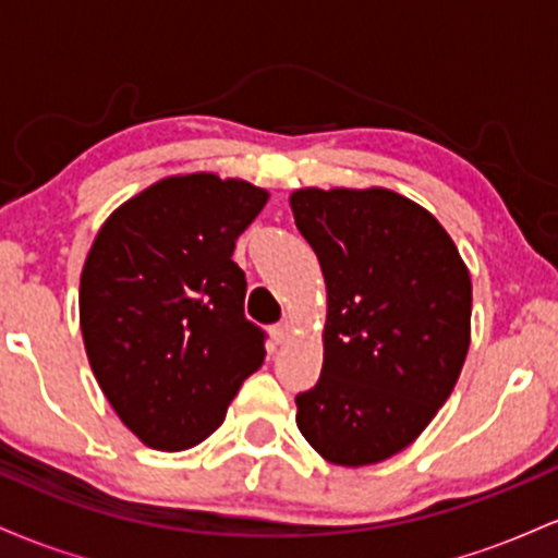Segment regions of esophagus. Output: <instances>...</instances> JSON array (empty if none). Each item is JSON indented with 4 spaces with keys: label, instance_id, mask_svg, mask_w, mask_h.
Wrapping results in <instances>:
<instances>
[{
    "label": "esophagus",
    "instance_id": "esophagus-1",
    "mask_svg": "<svg viewBox=\"0 0 558 558\" xmlns=\"http://www.w3.org/2000/svg\"><path fill=\"white\" fill-rule=\"evenodd\" d=\"M270 336H272V341H275V343L283 345V343L288 341V338H291V325H288V323H278V325H272Z\"/></svg>",
    "mask_w": 558,
    "mask_h": 558
}]
</instances>
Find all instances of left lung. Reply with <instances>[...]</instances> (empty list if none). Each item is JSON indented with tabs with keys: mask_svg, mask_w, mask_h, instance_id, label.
Returning a JSON list of instances; mask_svg holds the SVG:
<instances>
[{
	"mask_svg": "<svg viewBox=\"0 0 558 558\" xmlns=\"http://www.w3.org/2000/svg\"><path fill=\"white\" fill-rule=\"evenodd\" d=\"M291 209L328 286L323 373L296 396V425L332 464L383 462L457 386L470 272L440 222L393 191L304 189Z\"/></svg>",
	"mask_w": 558,
	"mask_h": 558,
	"instance_id": "left-lung-1",
	"label": "left lung"
}]
</instances>
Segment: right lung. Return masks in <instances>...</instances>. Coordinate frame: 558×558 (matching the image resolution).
Returning <instances> with one entry per match:
<instances>
[{
  "instance_id": "1",
  "label": "right lung",
  "mask_w": 558,
  "mask_h": 558,
  "mask_svg": "<svg viewBox=\"0 0 558 558\" xmlns=\"http://www.w3.org/2000/svg\"><path fill=\"white\" fill-rule=\"evenodd\" d=\"M267 191L209 172L168 178L105 222L81 275L88 362L118 417L159 451H183L226 420L265 362L267 332L243 315L235 239Z\"/></svg>"
}]
</instances>
